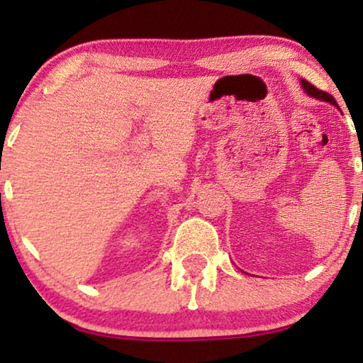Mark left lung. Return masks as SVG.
Returning a JSON list of instances; mask_svg holds the SVG:
<instances>
[{
	"label": "left lung",
	"instance_id": "left-lung-1",
	"mask_svg": "<svg viewBox=\"0 0 363 363\" xmlns=\"http://www.w3.org/2000/svg\"><path fill=\"white\" fill-rule=\"evenodd\" d=\"M301 86H302V89H304V91L309 94L311 97H315V99H319V101H324V102H330L332 106H337V102H335V99L330 96V94H327V92H324V91H320V89H317L315 86H312L311 82H307L306 79H302L301 81Z\"/></svg>",
	"mask_w": 363,
	"mask_h": 363
}]
</instances>
